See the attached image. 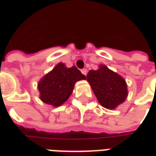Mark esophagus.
<instances>
[{"label":"esophagus","instance_id":"esophagus-1","mask_svg":"<svg viewBox=\"0 0 156 156\" xmlns=\"http://www.w3.org/2000/svg\"><path fill=\"white\" fill-rule=\"evenodd\" d=\"M81 73L83 74L84 76H87V69H81Z\"/></svg>","mask_w":156,"mask_h":156}]
</instances>
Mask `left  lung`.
<instances>
[{
    "label": "left lung",
    "mask_w": 156,
    "mask_h": 156,
    "mask_svg": "<svg viewBox=\"0 0 156 156\" xmlns=\"http://www.w3.org/2000/svg\"><path fill=\"white\" fill-rule=\"evenodd\" d=\"M98 102L108 109H114L128 96L125 80L107 66L101 65L97 70L90 69L87 76ZM86 78V79H87Z\"/></svg>",
    "instance_id": "obj_1"
}]
</instances>
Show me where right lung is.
<instances>
[{"label": "right lung", "mask_w": 156, "mask_h": 156, "mask_svg": "<svg viewBox=\"0 0 156 156\" xmlns=\"http://www.w3.org/2000/svg\"><path fill=\"white\" fill-rule=\"evenodd\" d=\"M80 80H86V76L76 66L67 68L59 63L38 82L40 99L44 103L58 107L68 100L76 82Z\"/></svg>", "instance_id": "1"}]
</instances>
